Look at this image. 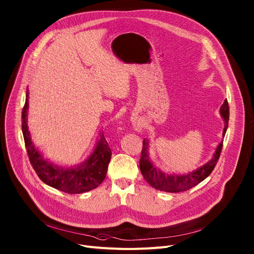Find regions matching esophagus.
Segmentation results:
<instances>
[{
    "label": "esophagus",
    "instance_id": "esophagus-1",
    "mask_svg": "<svg viewBox=\"0 0 254 254\" xmlns=\"http://www.w3.org/2000/svg\"><path fill=\"white\" fill-rule=\"evenodd\" d=\"M133 126H134V128H135L136 130H141V129H142V126H141V125H139V124L134 123V124H133Z\"/></svg>",
    "mask_w": 254,
    "mask_h": 254
}]
</instances>
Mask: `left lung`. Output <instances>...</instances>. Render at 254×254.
Segmentation results:
<instances>
[{
  "mask_svg": "<svg viewBox=\"0 0 254 254\" xmlns=\"http://www.w3.org/2000/svg\"><path fill=\"white\" fill-rule=\"evenodd\" d=\"M222 118L225 121V127L223 131V136L226 133L228 123H229V104L228 101L225 100L224 104L221 106L220 109ZM148 147L149 141H143V149L140 159V170L147 180L150 186L156 190L166 191V192H180V191H187L191 188L195 187L196 184L201 182L209 176L212 171L214 170L218 160L221 155V151L223 148V142L220 143L218 146L214 157L209 161V162L202 165L201 167L197 168L195 171L188 173L186 175H176V174H166L161 170L157 169L150 161L148 155Z\"/></svg>",
  "mask_w": 254,
  "mask_h": 254,
  "instance_id": "1",
  "label": "left lung"
}]
</instances>
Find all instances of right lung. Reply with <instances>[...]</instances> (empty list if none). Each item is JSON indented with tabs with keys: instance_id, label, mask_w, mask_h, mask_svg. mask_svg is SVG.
Returning <instances> with one entry per match:
<instances>
[{
	"instance_id": "right-lung-1",
	"label": "right lung",
	"mask_w": 254,
	"mask_h": 254,
	"mask_svg": "<svg viewBox=\"0 0 254 254\" xmlns=\"http://www.w3.org/2000/svg\"><path fill=\"white\" fill-rule=\"evenodd\" d=\"M27 109L28 90L26 91V100L22 110V132L30 164L38 177L48 186L71 194L92 190L101 184L106 176L111 158V150L104 134H100V140L94 152L82 165L77 168L64 169L49 163L33 146L27 127Z\"/></svg>"
}]
</instances>
